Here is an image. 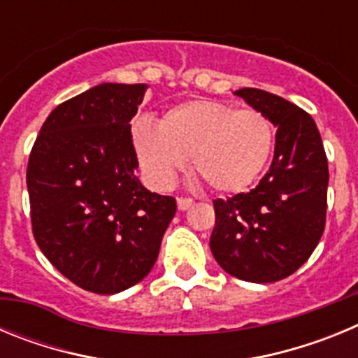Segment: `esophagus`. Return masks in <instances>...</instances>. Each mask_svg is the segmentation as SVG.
Returning <instances> with one entry per match:
<instances>
[{
    "label": "esophagus",
    "instance_id": "obj_1",
    "mask_svg": "<svg viewBox=\"0 0 358 358\" xmlns=\"http://www.w3.org/2000/svg\"><path fill=\"white\" fill-rule=\"evenodd\" d=\"M194 204V201L192 199H186V197H177V208H179V211H186L189 206Z\"/></svg>",
    "mask_w": 358,
    "mask_h": 358
}]
</instances>
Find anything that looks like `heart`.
Masks as SVG:
<instances>
[{
	"label": "heart",
	"mask_w": 358,
	"mask_h": 358,
	"mask_svg": "<svg viewBox=\"0 0 358 358\" xmlns=\"http://www.w3.org/2000/svg\"><path fill=\"white\" fill-rule=\"evenodd\" d=\"M276 131L256 109L217 100H189L164 113L159 127L148 120L132 125V147L150 185L166 189L185 172L218 194H238L255 185L273 156Z\"/></svg>",
	"instance_id": "1"
}]
</instances>
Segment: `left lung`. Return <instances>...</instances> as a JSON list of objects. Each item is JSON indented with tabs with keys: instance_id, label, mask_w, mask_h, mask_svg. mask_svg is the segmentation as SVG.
I'll return each mask as SVG.
<instances>
[{
	"instance_id": "left-lung-1",
	"label": "left lung",
	"mask_w": 358,
	"mask_h": 358,
	"mask_svg": "<svg viewBox=\"0 0 358 358\" xmlns=\"http://www.w3.org/2000/svg\"><path fill=\"white\" fill-rule=\"evenodd\" d=\"M278 127L274 159L256 188L215 199L210 248L231 276L273 283L301 267L327 222L328 159L306 110L267 91H235Z\"/></svg>"
}]
</instances>
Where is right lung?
I'll list each match as a JSON object with an SVG mask.
<instances>
[{"instance_id": "obj_1", "label": "right lung", "mask_w": 358, "mask_h": 358, "mask_svg": "<svg viewBox=\"0 0 358 358\" xmlns=\"http://www.w3.org/2000/svg\"><path fill=\"white\" fill-rule=\"evenodd\" d=\"M145 84H100L50 113L27 169L31 231L53 267L80 289L116 294L143 280L176 199L136 177L131 120Z\"/></svg>"}]
</instances>
